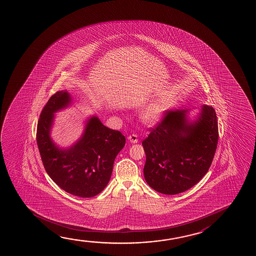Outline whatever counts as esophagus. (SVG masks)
<instances>
[{
	"instance_id": "obj_1",
	"label": "esophagus",
	"mask_w": 256,
	"mask_h": 256,
	"mask_svg": "<svg viewBox=\"0 0 256 256\" xmlns=\"http://www.w3.org/2000/svg\"><path fill=\"white\" fill-rule=\"evenodd\" d=\"M128 139L130 140V142H133V144H136V142H138V134H130V136H128Z\"/></svg>"
}]
</instances>
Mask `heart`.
Listing matches in <instances>:
<instances>
[{"label":"heart","instance_id":"heart-1","mask_svg":"<svg viewBox=\"0 0 256 256\" xmlns=\"http://www.w3.org/2000/svg\"><path fill=\"white\" fill-rule=\"evenodd\" d=\"M166 108V102L163 100H158L157 102L150 104L146 112L142 114V118L148 123H155L157 122L160 117L162 112Z\"/></svg>","mask_w":256,"mask_h":256}]
</instances>
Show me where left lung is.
Returning <instances> with one entry per match:
<instances>
[{
    "instance_id": "8db88e82",
    "label": "left lung",
    "mask_w": 256,
    "mask_h": 256,
    "mask_svg": "<svg viewBox=\"0 0 256 256\" xmlns=\"http://www.w3.org/2000/svg\"><path fill=\"white\" fill-rule=\"evenodd\" d=\"M185 112L166 110L142 141L144 179L158 192H184L200 181L212 164L219 138L216 110L203 106L195 123L188 122Z\"/></svg>"
}]
</instances>
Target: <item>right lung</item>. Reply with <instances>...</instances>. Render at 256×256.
I'll return each mask as SVG.
<instances>
[{"label":"right lung","mask_w":256,"mask_h":256,"mask_svg":"<svg viewBox=\"0 0 256 256\" xmlns=\"http://www.w3.org/2000/svg\"><path fill=\"white\" fill-rule=\"evenodd\" d=\"M70 102L64 90L56 92L48 99L37 124V146L44 168L61 189L77 197H94L110 181L114 160L126 138L118 130L102 125L98 117H92L79 142L70 149H58L50 138L53 114Z\"/></svg>","instance_id":"1"}]
</instances>
